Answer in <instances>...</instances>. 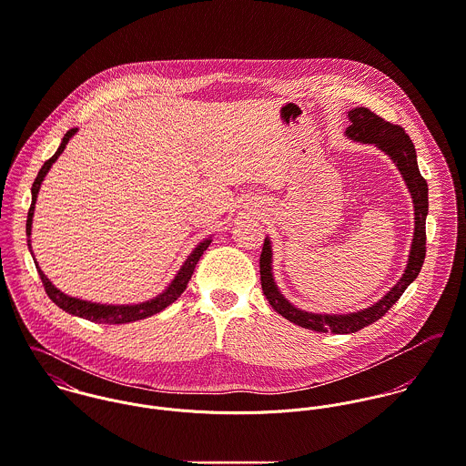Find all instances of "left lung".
<instances>
[{
	"label": "left lung",
	"mask_w": 466,
	"mask_h": 466,
	"mask_svg": "<svg viewBox=\"0 0 466 466\" xmlns=\"http://www.w3.org/2000/svg\"><path fill=\"white\" fill-rule=\"evenodd\" d=\"M348 116L351 120V126L346 129V137L353 142L360 144H371L383 151L398 167L405 186L410 192L412 205H414V234L412 243L409 250L407 267L398 282L370 308L353 311V313H313L300 309L293 306L282 293L279 286L274 279V267H272V241L270 238H265L263 252L259 258V272H261V286L263 293L272 304V308L280 313L289 322L319 331V333H335V335H348L355 333L378 319H381L387 309L396 304V300L401 297V293L407 289V286L418 278L423 259H425V219L429 214V186L425 178L420 175L418 160H416V149L409 135L403 131V127L394 126L390 122H385L378 115H374L368 107H353L348 111Z\"/></svg>",
	"instance_id": "8db88e82"
}]
</instances>
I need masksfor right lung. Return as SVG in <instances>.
<instances>
[{"label":"right lung","mask_w":466,"mask_h":466,"mask_svg":"<svg viewBox=\"0 0 466 466\" xmlns=\"http://www.w3.org/2000/svg\"><path fill=\"white\" fill-rule=\"evenodd\" d=\"M79 129L74 127L70 131H66V135L63 137L61 140V146L57 147V151L54 153V157L50 160H46L43 164V167L39 169L37 173V178L32 186V203H30V210H28V216H26V236H28V250L34 258V252H32V218H34V210H35V201H37V194H39V188L41 184L45 180V177L48 175L50 167L56 164V160L61 157V153L65 151L66 144L70 142V138L77 133ZM212 241V236L205 238L201 243L196 245V248L187 256L186 263L180 267L178 274L175 276V279L169 282V286L158 293L157 297L149 299V300H144V302H138V304H100V302H92V300H85V299H77V297H72V295H66L65 291H61L59 288H56L52 284V280L48 279L43 270L39 268L37 261L34 259L35 263V268L39 272V278L43 280V286H45V291L48 293V297L52 299V302H56L63 311L70 313V315H76V317H81V319H86V320H92V322H98V324H127V322H135V320H142V319H147L155 313H160L162 309H166L169 304H173L184 291H186L187 282L190 279L199 258L203 256V252L208 248Z\"/></svg>","instance_id":"obj_1"}]
</instances>
